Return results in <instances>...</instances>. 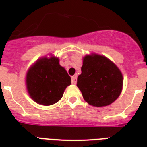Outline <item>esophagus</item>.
I'll return each mask as SVG.
<instances>
[{
    "instance_id": "1",
    "label": "esophagus",
    "mask_w": 147,
    "mask_h": 147,
    "mask_svg": "<svg viewBox=\"0 0 147 147\" xmlns=\"http://www.w3.org/2000/svg\"><path fill=\"white\" fill-rule=\"evenodd\" d=\"M76 82H77V77L76 76H72L71 77V83L73 84V85H76Z\"/></svg>"
}]
</instances>
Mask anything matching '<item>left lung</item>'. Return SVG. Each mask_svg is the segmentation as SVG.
<instances>
[{
	"instance_id": "8db88e82",
	"label": "left lung",
	"mask_w": 147,
	"mask_h": 147,
	"mask_svg": "<svg viewBox=\"0 0 147 147\" xmlns=\"http://www.w3.org/2000/svg\"><path fill=\"white\" fill-rule=\"evenodd\" d=\"M77 86L83 98L94 107H105L117 99L123 88V76L118 67L104 55L92 53L83 57Z\"/></svg>"
}]
</instances>
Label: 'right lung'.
I'll list each match as a JSON object with an SVG mask.
<instances>
[{
  "mask_svg": "<svg viewBox=\"0 0 147 147\" xmlns=\"http://www.w3.org/2000/svg\"><path fill=\"white\" fill-rule=\"evenodd\" d=\"M70 85L71 77L59 65V58L53 55L37 59L26 72L29 95L40 105L49 106L58 102Z\"/></svg>",
  "mask_w": 147,
  "mask_h": 147,
  "instance_id": "add662e5",
  "label": "right lung"
}]
</instances>
